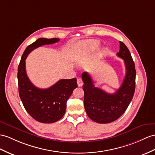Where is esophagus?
<instances>
[{"mask_svg":"<svg viewBox=\"0 0 155 155\" xmlns=\"http://www.w3.org/2000/svg\"><path fill=\"white\" fill-rule=\"evenodd\" d=\"M77 84L79 87H81L83 85V84H84V83H83V81L81 78H78L77 80Z\"/></svg>","mask_w":155,"mask_h":155,"instance_id":"1","label":"esophagus"}]
</instances>
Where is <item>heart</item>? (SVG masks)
Here are the masks:
<instances>
[{
	"label": "heart",
	"mask_w": 155,
	"mask_h": 155,
	"mask_svg": "<svg viewBox=\"0 0 155 155\" xmlns=\"http://www.w3.org/2000/svg\"><path fill=\"white\" fill-rule=\"evenodd\" d=\"M90 45L93 48H97L98 47H99V42H98V41H92V42L90 43Z\"/></svg>",
	"instance_id": "1"
}]
</instances>
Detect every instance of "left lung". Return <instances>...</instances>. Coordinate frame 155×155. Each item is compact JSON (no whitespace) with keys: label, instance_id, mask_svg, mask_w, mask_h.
Segmentation results:
<instances>
[{"label":"left lung","instance_id":"1","mask_svg":"<svg viewBox=\"0 0 155 155\" xmlns=\"http://www.w3.org/2000/svg\"><path fill=\"white\" fill-rule=\"evenodd\" d=\"M117 56L124 60L126 74L120 87L115 93L109 94L95 87L92 78L85 71L82 74L84 83V107L87 114L93 121L107 124L119 118L129 106L135 88V64L129 49L120 41V51Z\"/></svg>","mask_w":155,"mask_h":155}]
</instances>
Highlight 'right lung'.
Returning <instances> with one entry per match:
<instances>
[{
  "mask_svg": "<svg viewBox=\"0 0 155 155\" xmlns=\"http://www.w3.org/2000/svg\"><path fill=\"white\" fill-rule=\"evenodd\" d=\"M58 38H39L29 45L22 54L18 68V91L21 101L29 114L45 124L57 122L64 114L66 102L78 87L76 78L59 80L47 89H39L30 81L25 70V59L34 49L59 41Z\"/></svg>",
  "mask_w": 155,
  "mask_h": 155,
  "instance_id": "add662e5",
  "label": "right lung"
}]
</instances>
